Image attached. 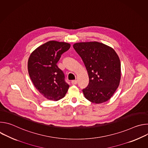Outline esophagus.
<instances>
[{
    "label": "esophagus",
    "instance_id": "obj_1",
    "mask_svg": "<svg viewBox=\"0 0 148 148\" xmlns=\"http://www.w3.org/2000/svg\"><path fill=\"white\" fill-rule=\"evenodd\" d=\"M71 84H73V85H75V84H77V80H73L71 81Z\"/></svg>",
    "mask_w": 148,
    "mask_h": 148
}]
</instances>
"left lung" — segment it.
<instances>
[{
  "label": "left lung",
  "instance_id": "8db88e82",
  "mask_svg": "<svg viewBox=\"0 0 148 148\" xmlns=\"http://www.w3.org/2000/svg\"><path fill=\"white\" fill-rule=\"evenodd\" d=\"M82 58L89 77L88 86L82 90L86 98L95 103L107 101L121 80V62L115 51L97 41L81 42L73 45Z\"/></svg>",
  "mask_w": 148,
  "mask_h": 148
}]
</instances>
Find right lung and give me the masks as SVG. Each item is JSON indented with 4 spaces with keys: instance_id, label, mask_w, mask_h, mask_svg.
I'll use <instances>...</instances> for the list:
<instances>
[{
    "instance_id": "right-lung-1",
    "label": "right lung",
    "mask_w": 148,
    "mask_h": 148,
    "mask_svg": "<svg viewBox=\"0 0 148 148\" xmlns=\"http://www.w3.org/2000/svg\"><path fill=\"white\" fill-rule=\"evenodd\" d=\"M70 46L65 42L49 41L34 50L29 58L31 80L39 92L49 100L56 101L64 98L69 90L64 74L57 63Z\"/></svg>"
}]
</instances>
